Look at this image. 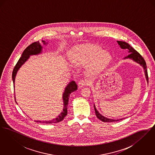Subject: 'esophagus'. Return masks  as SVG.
<instances>
[{
  "label": "esophagus",
  "mask_w": 155,
  "mask_h": 155,
  "mask_svg": "<svg viewBox=\"0 0 155 155\" xmlns=\"http://www.w3.org/2000/svg\"><path fill=\"white\" fill-rule=\"evenodd\" d=\"M88 82L87 80H81V81L78 82V86L80 87H82L83 86H85V85H88Z\"/></svg>",
  "instance_id": "esophagus-1"
}]
</instances>
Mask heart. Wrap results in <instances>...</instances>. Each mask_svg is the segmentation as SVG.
<instances>
[{
	"mask_svg": "<svg viewBox=\"0 0 155 155\" xmlns=\"http://www.w3.org/2000/svg\"><path fill=\"white\" fill-rule=\"evenodd\" d=\"M71 60L76 63L89 62L87 71L94 74L101 71L111 60L110 54L103 49L94 45L82 44L74 48L71 54Z\"/></svg>",
	"mask_w": 155,
	"mask_h": 155,
	"instance_id": "b5f03b06",
	"label": "heart"
}]
</instances>
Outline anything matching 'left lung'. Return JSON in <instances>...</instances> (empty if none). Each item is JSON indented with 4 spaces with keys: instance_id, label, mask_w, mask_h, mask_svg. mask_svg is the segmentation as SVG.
I'll use <instances>...</instances> for the list:
<instances>
[{
    "instance_id": "obj_1",
    "label": "left lung",
    "mask_w": 155,
    "mask_h": 155,
    "mask_svg": "<svg viewBox=\"0 0 155 155\" xmlns=\"http://www.w3.org/2000/svg\"><path fill=\"white\" fill-rule=\"evenodd\" d=\"M117 43L122 49H127V50H128V52L130 53L127 56L125 57V58H130V59H133V60H134L135 61L140 64L141 66H143L144 68V70H145L146 78H147V80L148 82V75H147V63H146L144 59L142 58V56L137 51H135L133 47H131L130 45L126 43L125 42L117 41ZM94 109L95 110L96 117L103 122H113V121H117L120 120H113V119L104 117L97 111L95 105H94ZM120 120H122V119H120Z\"/></svg>"
}]
</instances>
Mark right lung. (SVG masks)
Listing matches in <instances>:
<instances>
[{"label": "right lung", "instance_id": "right-lung-1", "mask_svg": "<svg viewBox=\"0 0 155 155\" xmlns=\"http://www.w3.org/2000/svg\"><path fill=\"white\" fill-rule=\"evenodd\" d=\"M44 44H46V43L45 41H42ZM42 47L39 42V41L35 42L32 44L30 45L22 53L21 57L17 61V64H15V68L13 69V73H12V79L14 83V87H15V77L17 74V71L20 68V67L22 66V64L28 60V59L30 58V56L33 55V54H38L40 53L42 51ZM77 85L75 84V81H73L70 82L68 85L67 86L66 88L65 89L63 95V102H64V108L63 110L60 114L59 116L57 118L51 120V121H35V122H39V123H43L45 124H52V123H59L60 121H62L65 116H66L67 114V106L68 104V99H69V96L72 93L75 91L77 89Z\"/></svg>", "mask_w": 155, "mask_h": 155}]
</instances>
